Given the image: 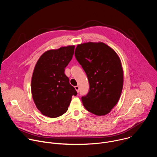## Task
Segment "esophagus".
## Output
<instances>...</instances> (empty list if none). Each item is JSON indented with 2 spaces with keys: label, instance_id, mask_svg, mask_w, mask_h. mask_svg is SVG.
Segmentation results:
<instances>
[{
  "label": "esophagus",
  "instance_id": "1",
  "mask_svg": "<svg viewBox=\"0 0 157 157\" xmlns=\"http://www.w3.org/2000/svg\"><path fill=\"white\" fill-rule=\"evenodd\" d=\"M75 88L76 89V91H77V93H79V87L78 86H75Z\"/></svg>",
  "mask_w": 157,
  "mask_h": 157
}]
</instances>
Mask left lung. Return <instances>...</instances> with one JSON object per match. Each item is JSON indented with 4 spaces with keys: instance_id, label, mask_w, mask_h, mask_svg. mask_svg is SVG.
Instances as JSON below:
<instances>
[{
    "instance_id": "8db88e82",
    "label": "left lung",
    "mask_w": 157,
    "mask_h": 157,
    "mask_svg": "<svg viewBox=\"0 0 157 157\" xmlns=\"http://www.w3.org/2000/svg\"><path fill=\"white\" fill-rule=\"evenodd\" d=\"M75 57L86 73L89 91L81 98L90 113L105 116L116 105L121 97L124 73L116 52L102 42L78 44Z\"/></svg>"
}]
</instances>
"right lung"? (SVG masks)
<instances>
[{"instance_id": "add662e5", "label": "right lung", "mask_w": 157, "mask_h": 157, "mask_svg": "<svg viewBox=\"0 0 157 157\" xmlns=\"http://www.w3.org/2000/svg\"><path fill=\"white\" fill-rule=\"evenodd\" d=\"M75 46L61 47L44 52L33 70L31 89L33 101L40 113L55 118L68 109L77 92L64 74V68L71 60Z\"/></svg>"}]
</instances>
